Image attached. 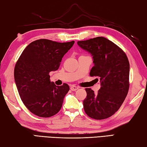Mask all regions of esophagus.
<instances>
[{"mask_svg":"<svg viewBox=\"0 0 147 147\" xmlns=\"http://www.w3.org/2000/svg\"><path fill=\"white\" fill-rule=\"evenodd\" d=\"M78 89V87H77V86H71V89L72 91H76Z\"/></svg>","mask_w":147,"mask_h":147,"instance_id":"esophagus-1","label":"esophagus"}]
</instances>
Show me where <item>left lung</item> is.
I'll use <instances>...</instances> for the list:
<instances>
[{"instance_id":"1","label":"left lung","mask_w":147,"mask_h":147,"mask_svg":"<svg viewBox=\"0 0 147 147\" xmlns=\"http://www.w3.org/2000/svg\"><path fill=\"white\" fill-rule=\"evenodd\" d=\"M93 56L91 76L100 79V89L94 93L86 88L84 109L89 117L101 120L113 115L120 108L129 89L130 63L120 47L103 37L77 42Z\"/></svg>"}]
</instances>
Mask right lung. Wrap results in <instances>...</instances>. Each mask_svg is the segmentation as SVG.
<instances>
[{
    "instance_id": "right-lung-1",
    "label": "right lung",
    "mask_w": 147,
    "mask_h": 147,
    "mask_svg": "<svg viewBox=\"0 0 147 147\" xmlns=\"http://www.w3.org/2000/svg\"><path fill=\"white\" fill-rule=\"evenodd\" d=\"M74 43L38 39L30 43L17 60L14 69L17 90L24 106L34 115L50 117L60 110L69 86H56L50 80L49 73L58 70Z\"/></svg>"
}]
</instances>
